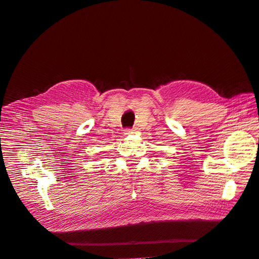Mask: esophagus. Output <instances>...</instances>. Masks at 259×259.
Instances as JSON below:
<instances>
[{"mask_svg":"<svg viewBox=\"0 0 259 259\" xmlns=\"http://www.w3.org/2000/svg\"><path fill=\"white\" fill-rule=\"evenodd\" d=\"M133 133H135V132L133 131V130H130V128H126V130L124 131V134L125 135H131V134H133Z\"/></svg>","mask_w":259,"mask_h":259,"instance_id":"34e87169","label":"esophagus"}]
</instances>
